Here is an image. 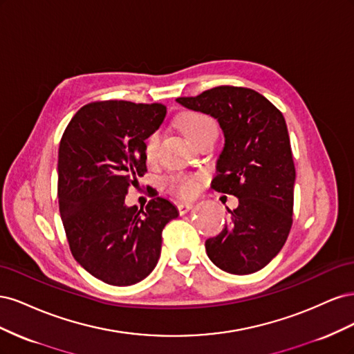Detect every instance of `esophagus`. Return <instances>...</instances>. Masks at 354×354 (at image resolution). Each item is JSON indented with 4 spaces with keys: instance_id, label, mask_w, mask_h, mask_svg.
Returning a JSON list of instances; mask_svg holds the SVG:
<instances>
[{
    "instance_id": "1",
    "label": "esophagus",
    "mask_w": 354,
    "mask_h": 354,
    "mask_svg": "<svg viewBox=\"0 0 354 354\" xmlns=\"http://www.w3.org/2000/svg\"><path fill=\"white\" fill-rule=\"evenodd\" d=\"M192 208H194V202H181L177 205V209L180 212V216H185L186 212H189Z\"/></svg>"
}]
</instances>
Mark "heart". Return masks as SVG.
<instances>
[{"mask_svg": "<svg viewBox=\"0 0 354 354\" xmlns=\"http://www.w3.org/2000/svg\"><path fill=\"white\" fill-rule=\"evenodd\" d=\"M177 125L183 134L189 138L190 142L196 143L199 138L207 136L212 131H218L217 122L207 113L189 111L181 113L177 118ZM159 146V133L155 131L146 138L145 142V159L147 162H153L156 159ZM165 186L168 190L177 194L183 198L194 196L198 190V178L187 174H173L165 180Z\"/></svg>", "mask_w": 354, "mask_h": 354, "instance_id": "1", "label": "heart"}]
</instances>
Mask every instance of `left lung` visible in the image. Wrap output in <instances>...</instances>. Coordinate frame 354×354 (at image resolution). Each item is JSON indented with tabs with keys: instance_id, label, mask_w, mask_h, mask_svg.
Masks as SVG:
<instances>
[{
	"instance_id": "obj_1",
	"label": "left lung",
	"mask_w": 354,
	"mask_h": 354,
	"mask_svg": "<svg viewBox=\"0 0 354 354\" xmlns=\"http://www.w3.org/2000/svg\"><path fill=\"white\" fill-rule=\"evenodd\" d=\"M185 108L211 115L224 134L212 189L239 199L230 223L205 242L209 260L232 274L261 270L279 254L292 226L295 167L282 112L251 88L221 85Z\"/></svg>"
}]
</instances>
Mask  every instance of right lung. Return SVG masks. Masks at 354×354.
<instances>
[{"instance_id": "add662e5", "label": "right lung", "mask_w": 354, "mask_h": 354, "mask_svg": "<svg viewBox=\"0 0 354 354\" xmlns=\"http://www.w3.org/2000/svg\"><path fill=\"white\" fill-rule=\"evenodd\" d=\"M167 108L125 100L93 102L75 113L62 136L57 162L59 209L69 248L85 270L104 283L128 286L151 274L165 224L178 217L168 199L146 209L125 195L147 171L145 140Z\"/></svg>"}]
</instances>
